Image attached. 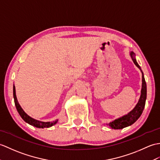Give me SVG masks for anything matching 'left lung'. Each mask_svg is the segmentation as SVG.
Instances as JSON below:
<instances>
[{
    "label": "left lung",
    "instance_id": "8db88e82",
    "mask_svg": "<svg viewBox=\"0 0 160 160\" xmlns=\"http://www.w3.org/2000/svg\"><path fill=\"white\" fill-rule=\"evenodd\" d=\"M130 55L132 58L133 62H134V64L138 67V68L141 70L140 67L138 64V62H136V60L135 58V54L132 52L130 53ZM142 72V71H141ZM142 90H141V95L139 101L137 103L136 107L133 108L130 112H129L128 114L125 115V116L119 118L114 120L112 122H110L108 124L110 128L114 129H122L125 127H128L132 125L133 123L138 119V118L140 117V115L142 114V111L144 108V106H145L146 99H147V84L145 79L143 75V72H142Z\"/></svg>",
    "mask_w": 160,
    "mask_h": 160
}]
</instances>
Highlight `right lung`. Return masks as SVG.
I'll return each mask as SVG.
<instances>
[{"instance_id":"add662e5","label":"right lung","mask_w":160,"mask_h":160,"mask_svg":"<svg viewBox=\"0 0 160 160\" xmlns=\"http://www.w3.org/2000/svg\"><path fill=\"white\" fill-rule=\"evenodd\" d=\"M13 98H14L15 105H16V109L18 110V113H19L20 117L22 118V119H23L25 122H28V124L31 125L32 126H35V127L38 128H50L51 126L55 125L58 121V120H56L52 122H42V121H37L35 119H33L32 118L30 117L28 115H27L24 112V111L22 110L21 106H20L19 103H18L16 95V88H15V86H13Z\"/></svg>"}]
</instances>
